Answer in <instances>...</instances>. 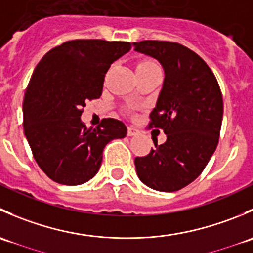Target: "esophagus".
Returning a JSON list of instances; mask_svg holds the SVG:
<instances>
[{
    "mask_svg": "<svg viewBox=\"0 0 253 253\" xmlns=\"http://www.w3.org/2000/svg\"><path fill=\"white\" fill-rule=\"evenodd\" d=\"M137 134H138V131H137L134 127H128V128H127V136L132 137V136H137Z\"/></svg>",
    "mask_w": 253,
    "mask_h": 253,
    "instance_id": "34e87169",
    "label": "esophagus"
}]
</instances>
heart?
<instances>
[{
	"instance_id": "obj_1",
	"label": "heart",
	"mask_w": 253,
	"mask_h": 253,
	"mask_svg": "<svg viewBox=\"0 0 253 253\" xmlns=\"http://www.w3.org/2000/svg\"><path fill=\"white\" fill-rule=\"evenodd\" d=\"M152 66H157V63L153 62V61H141V62L137 65V67H152Z\"/></svg>"
}]
</instances>
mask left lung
<instances>
[{"label": "left lung", "instance_id": "1", "mask_svg": "<svg viewBox=\"0 0 253 253\" xmlns=\"http://www.w3.org/2000/svg\"><path fill=\"white\" fill-rule=\"evenodd\" d=\"M134 50L164 68L165 78L149 127L162 128L167 141L134 159L139 180L162 192H174L195 181L219 142L223 96L215 76L192 50L177 42L144 40Z\"/></svg>", "mask_w": 253, "mask_h": 253}]
</instances>
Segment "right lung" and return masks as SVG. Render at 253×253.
<instances>
[{"label":"right lung","instance_id":"right-lung-1","mask_svg":"<svg viewBox=\"0 0 253 253\" xmlns=\"http://www.w3.org/2000/svg\"><path fill=\"white\" fill-rule=\"evenodd\" d=\"M131 50L126 42L71 40L53 47L33 72L23 101V127L35 162L55 182L76 186L99 171L103 150L124 138L127 127L115 119L86 127L83 108L100 98L111 63Z\"/></svg>","mask_w":253,"mask_h":253}]
</instances>
